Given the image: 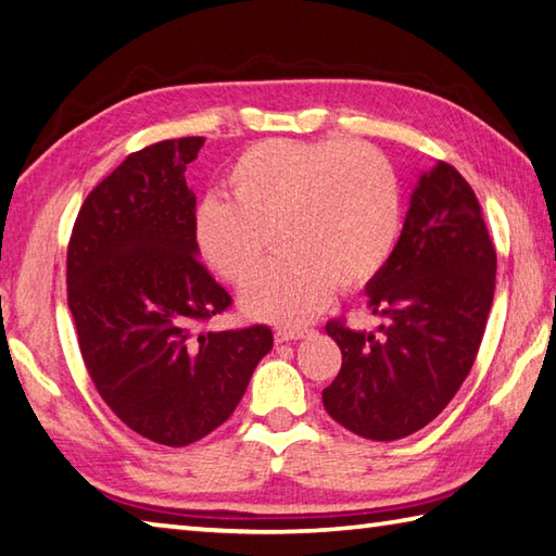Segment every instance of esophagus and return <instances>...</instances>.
Returning a JSON list of instances; mask_svg holds the SVG:
<instances>
[{"instance_id": "1", "label": "esophagus", "mask_w": 556, "mask_h": 556, "mask_svg": "<svg viewBox=\"0 0 556 556\" xmlns=\"http://www.w3.org/2000/svg\"><path fill=\"white\" fill-rule=\"evenodd\" d=\"M308 334V330H277L275 332V342H293V340H303Z\"/></svg>"}]
</instances>
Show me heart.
<instances>
[{
    "label": "heart",
    "instance_id": "obj_1",
    "mask_svg": "<svg viewBox=\"0 0 556 556\" xmlns=\"http://www.w3.org/2000/svg\"><path fill=\"white\" fill-rule=\"evenodd\" d=\"M228 200L206 194L192 241L216 275L241 285L263 263L267 233L279 257L241 291L248 318L299 328L334 291L371 281L400 231V185L390 161L352 141L267 139L226 173Z\"/></svg>",
    "mask_w": 556,
    "mask_h": 556
}]
</instances>
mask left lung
Here are the masks:
<instances>
[{
  "instance_id": "obj_1",
  "label": "left lung",
  "mask_w": 556,
  "mask_h": 556,
  "mask_svg": "<svg viewBox=\"0 0 556 556\" xmlns=\"http://www.w3.org/2000/svg\"><path fill=\"white\" fill-rule=\"evenodd\" d=\"M496 250L480 202L439 161L421 173L397 245L366 285L378 332L325 325L342 368L323 390L328 415L371 441L427 427L470 374L494 299Z\"/></svg>"
}]
</instances>
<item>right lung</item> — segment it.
I'll use <instances>...</instances> for the list:
<instances>
[{
    "label": "right lung",
    "instance_id": "add662e5",
    "mask_svg": "<svg viewBox=\"0 0 556 556\" xmlns=\"http://www.w3.org/2000/svg\"><path fill=\"white\" fill-rule=\"evenodd\" d=\"M202 137L129 154L84 200L67 250V299L89 376L129 429L180 448L233 415L271 330L200 332L231 306L192 241L185 168Z\"/></svg>",
    "mask_w": 556,
    "mask_h": 556
}]
</instances>
